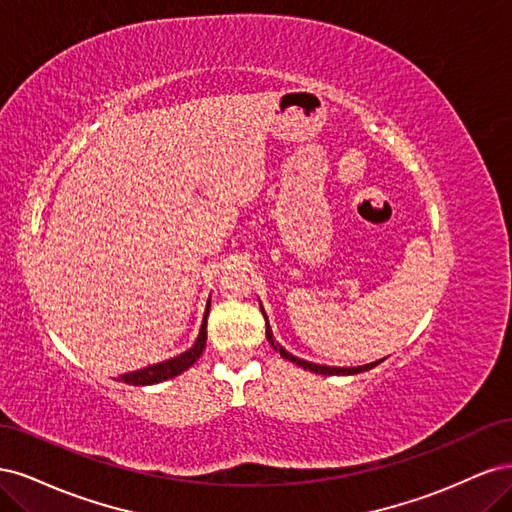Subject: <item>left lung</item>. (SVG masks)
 Listing matches in <instances>:
<instances>
[{"label": "left lung", "instance_id": "8db88e82", "mask_svg": "<svg viewBox=\"0 0 512 512\" xmlns=\"http://www.w3.org/2000/svg\"><path fill=\"white\" fill-rule=\"evenodd\" d=\"M260 312H262V316H265L269 344H271L277 352H280L286 361H290V363H294V365H299V367H303V369H307V371H314V374H322V376H354V374H361V371L374 369L376 365H380V363L384 361V359H380V361H376V363H367V365H359V367H329V365H316V363H309V361L297 359V356L290 354L288 350H284L280 344L275 342L273 331H271V327H269V320H267V314H265V309H262V305H260Z\"/></svg>", "mask_w": 512, "mask_h": 512}]
</instances>
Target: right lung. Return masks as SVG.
Returning a JSON list of instances; mask_svg holds the SVG:
<instances>
[{"mask_svg": "<svg viewBox=\"0 0 512 512\" xmlns=\"http://www.w3.org/2000/svg\"><path fill=\"white\" fill-rule=\"evenodd\" d=\"M209 309H211V301H207L203 324H200V331H198V337H196V342L192 344V348H188L185 352L173 356V359H168V361H162V363H156V365H149V367H143V369L130 371V374H123V376H119V382H126L130 386H149V384H158V382L175 378V376L183 374L185 369H190L200 359V354H203L205 344H207V316H209Z\"/></svg>", "mask_w": 512, "mask_h": 512, "instance_id": "add662e5", "label": "right lung"}]
</instances>
